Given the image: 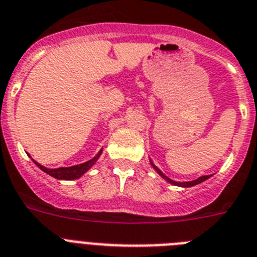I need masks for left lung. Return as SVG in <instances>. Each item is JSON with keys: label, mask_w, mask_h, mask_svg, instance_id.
Masks as SVG:
<instances>
[{"label": "left lung", "mask_w": 257, "mask_h": 257, "mask_svg": "<svg viewBox=\"0 0 257 257\" xmlns=\"http://www.w3.org/2000/svg\"><path fill=\"white\" fill-rule=\"evenodd\" d=\"M150 165H152L153 169H154L155 171H157V174H159V175H161L162 178L165 179L166 182L170 183V184H172V185H178V187H183V188H189V187H193V185L200 184V183L205 182L206 179H209V178H210V176H212V175L200 176V178H197V179H196V180H192V182H175V180H172V179H170L169 176H166L165 174H163V172H162L161 170H159L158 167H157V166L154 165V163H153L152 159H150Z\"/></svg>", "instance_id": "1"}]
</instances>
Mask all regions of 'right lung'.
Segmentation results:
<instances>
[{
  "mask_svg": "<svg viewBox=\"0 0 257 257\" xmlns=\"http://www.w3.org/2000/svg\"><path fill=\"white\" fill-rule=\"evenodd\" d=\"M103 150H100V152L98 153V154L94 157V158H91L90 161L85 162V163H81V165H75V166H72V167H60V169H47V167H44V166H42L40 163H38L36 161H34V163H35L36 166H38L39 169L42 170V171H44L45 174H48V175L53 176L55 179H59V180H74V179H79L81 178L83 174H86V172L88 171V170L91 169L92 166L95 165V162L98 161L99 157H100V154H102Z\"/></svg>",
  "mask_w": 257,
  "mask_h": 257,
  "instance_id": "obj_1",
  "label": "right lung"
}]
</instances>
